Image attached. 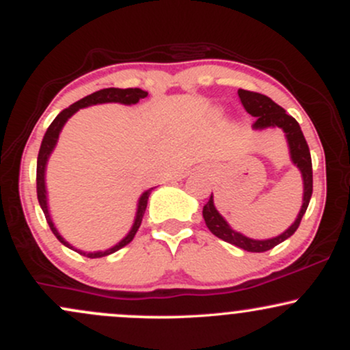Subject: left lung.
Returning a JSON list of instances; mask_svg holds the SVG:
<instances>
[{"mask_svg": "<svg viewBox=\"0 0 350 350\" xmlns=\"http://www.w3.org/2000/svg\"><path fill=\"white\" fill-rule=\"evenodd\" d=\"M239 97L240 102L247 113H250L252 116H255L256 122L253 123V128L255 130H263V128L268 126H278L281 130L286 133V139L288 144H290V152H291V159L296 166L299 167L301 176H303V183H304V196H303V206H301V211L298 217H296L295 224L288 228L286 232L275 237V239H268V240H253L248 239L239 232L232 230L228 227V224L224 220V217L217 212V208L214 206V199L207 200V204L202 208V215L204 220H206V226L208 230L212 232L215 237L222 239L224 242H228L235 247L243 248L247 252H267L271 250L273 247L284 242L286 239L295 234L298 230L301 219H303L304 212L309 206V200H311L312 196V163H311V152H309V146L304 139L303 131H301L299 123L293 118L291 115H288L286 111L281 108L278 103L273 102L271 98H268L267 95L256 94V92H250V90H243L240 88L239 90Z\"/></svg>", "mask_w": 350, "mask_h": 350, "instance_id": "obj_1", "label": "left lung"}]
</instances>
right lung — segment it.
I'll return each instance as SVG.
<instances>
[{
    "label": "right lung",
    "instance_id": "add662e5",
    "mask_svg": "<svg viewBox=\"0 0 350 350\" xmlns=\"http://www.w3.org/2000/svg\"><path fill=\"white\" fill-rule=\"evenodd\" d=\"M144 97H148V92L142 90V88H103V90L94 92L92 95H87V97H83L82 100H79V102H75L74 105H70L69 108H66V110L60 111V113L55 116L54 122L51 123V126L47 128L46 135H44L42 143H41V150H39V154H38V171H36V187H38V200H39V206H41V208H42L44 215H46V220H47V224H49L52 234L57 237V240L60 243H64L66 247L72 248V250H74V247H72L69 242H66V240H64L62 237L59 235L57 228H55L54 224H52V219L49 215V208H47L46 180H44V172H46L47 159H49L51 152H52V150H54L55 143H57L60 130H62V126L66 124L67 120H69L70 116L75 113V111L80 110V108H83V107L97 105V103H110V102L123 103V105H133V103L139 102V98H144ZM150 194H151V189H148L146 192H143L142 198H139L138 211H136V217H135V224H133V227H131V230L128 232V235L122 240V242L116 243L115 247L108 248V250H105V252H94V253H85L82 250H75V252L80 253V255L88 256V258H100V256L110 255V253L120 250V248H123L124 245L130 243L131 240L135 239V235H136V232H138L139 226H142V220H143L144 211H146L148 198H150Z\"/></svg>",
    "mask_w": 350,
    "mask_h": 350
}]
</instances>
